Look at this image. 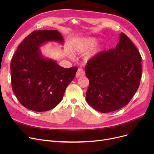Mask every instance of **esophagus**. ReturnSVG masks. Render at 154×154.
<instances>
[{
	"label": "esophagus",
	"mask_w": 154,
	"mask_h": 154,
	"mask_svg": "<svg viewBox=\"0 0 154 154\" xmlns=\"http://www.w3.org/2000/svg\"><path fill=\"white\" fill-rule=\"evenodd\" d=\"M85 75V72L84 70L81 69V68H79L76 73V77L77 78H80V77H82Z\"/></svg>",
	"instance_id": "esophagus-1"
}]
</instances>
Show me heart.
Here are the masks:
<instances>
[{
  "label": "heart",
  "instance_id": "1",
  "mask_svg": "<svg viewBox=\"0 0 154 154\" xmlns=\"http://www.w3.org/2000/svg\"><path fill=\"white\" fill-rule=\"evenodd\" d=\"M97 40L94 38L81 39L73 44L71 46L70 50L73 53H84L92 49L97 45Z\"/></svg>",
  "mask_w": 154,
  "mask_h": 154
}]
</instances>
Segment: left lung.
<instances>
[{
    "instance_id": "obj_1",
    "label": "left lung",
    "mask_w": 154,
    "mask_h": 154,
    "mask_svg": "<svg viewBox=\"0 0 154 154\" xmlns=\"http://www.w3.org/2000/svg\"><path fill=\"white\" fill-rule=\"evenodd\" d=\"M142 59L137 48L123 32L115 48L103 51L85 67L89 80L86 100L102 113L119 110L131 101L139 87Z\"/></svg>"
}]
</instances>
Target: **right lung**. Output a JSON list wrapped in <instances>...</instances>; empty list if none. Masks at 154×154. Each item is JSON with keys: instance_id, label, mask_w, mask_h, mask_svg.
<instances>
[{"instance_id": "right-lung-1", "label": "right lung", "mask_w": 154, "mask_h": 154, "mask_svg": "<svg viewBox=\"0 0 154 154\" xmlns=\"http://www.w3.org/2000/svg\"><path fill=\"white\" fill-rule=\"evenodd\" d=\"M48 42L63 44L64 40L55 30L32 32L19 44L11 63L14 94L23 107L35 112L57 106L77 71V67L63 68L44 57L40 47Z\"/></svg>"}]
</instances>
